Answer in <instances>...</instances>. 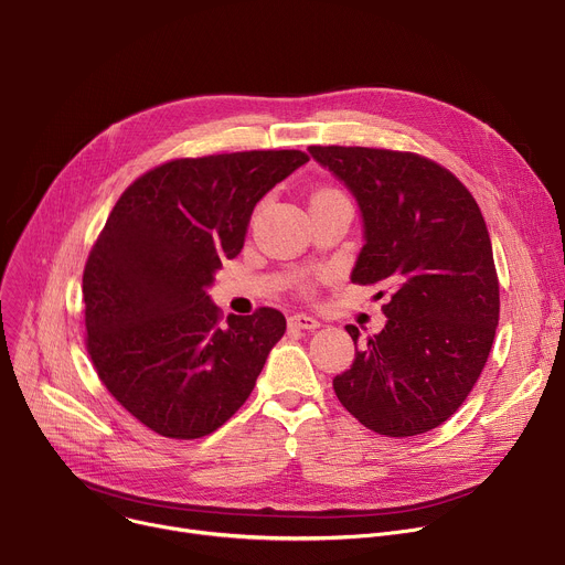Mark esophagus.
Listing matches in <instances>:
<instances>
[{
    "instance_id": "esophagus-1",
    "label": "esophagus",
    "mask_w": 565,
    "mask_h": 565,
    "mask_svg": "<svg viewBox=\"0 0 565 565\" xmlns=\"http://www.w3.org/2000/svg\"><path fill=\"white\" fill-rule=\"evenodd\" d=\"M287 323H289V328H296V330H317L321 326V321L310 315H294V317H289Z\"/></svg>"
}]
</instances>
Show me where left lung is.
Returning <instances> with one entry per match:
<instances>
[{
	"mask_svg": "<svg viewBox=\"0 0 565 565\" xmlns=\"http://www.w3.org/2000/svg\"><path fill=\"white\" fill-rule=\"evenodd\" d=\"M308 151L360 207L364 246L351 280L392 291L384 328L332 380L334 394L377 434L429 431L461 407L493 345L500 289L484 216L448 169L416 153ZM345 330L358 345L360 330Z\"/></svg>",
	"mask_w": 565,
	"mask_h": 565,
	"instance_id": "8db88e82",
	"label": "left lung"
}]
</instances>
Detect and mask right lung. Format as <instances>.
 I'll use <instances>...</instances> for the list:
<instances>
[{
    "mask_svg": "<svg viewBox=\"0 0 565 565\" xmlns=\"http://www.w3.org/2000/svg\"><path fill=\"white\" fill-rule=\"evenodd\" d=\"M310 158L242 151L185 158L115 203L83 271L93 364L115 401L169 439H201L250 396L287 321L222 315L207 289L239 255L257 201Z\"/></svg>",
    "mask_w": 565,
    "mask_h": 565,
    "instance_id": "1",
    "label": "right lung"
}]
</instances>
